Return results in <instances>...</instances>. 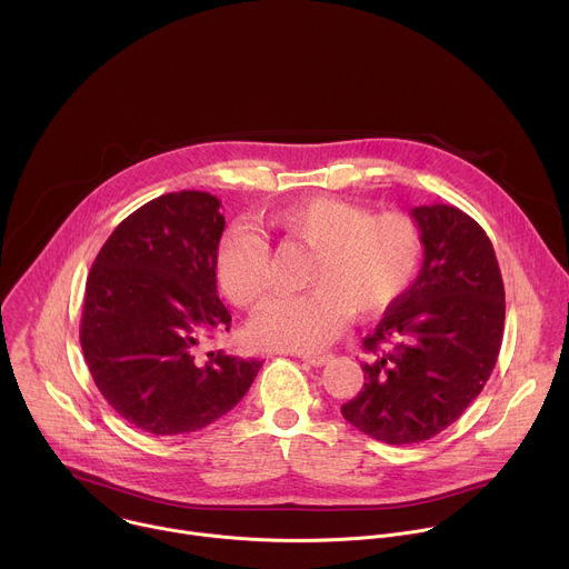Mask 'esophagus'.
Returning <instances> with one entry per match:
<instances>
[{"instance_id": "34e87169", "label": "esophagus", "mask_w": 569, "mask_h": 569, "mask_svg": "<svg viewBox=\"0 0 569 569\" xmlns=\"http://www.w3.org/2000/svg\"><path fill=\"white\" fill-rule=\"evenodd\" d=\"M301 360L312 365V367H323V365H329L333 360V356H301Z\"/></svg>"}]
</instances>
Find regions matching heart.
<instances>
[{
	"instance_id": "obj_1",
	"label": "heart",
	"mask_w": 569,
	"mask_h": 569,
	"mask_svg": "<svg viewBox=\"0 0 569 569\" xmlns=\"http://www.w3.org/2000/svg\"><path fill=\"white\" fill-rule=\"evenodd\" d=\"M283 240L312 250L303 274L308 292L274 299L252 321L259 347L315 353L342 329L347 315L367 317L393 306L412 286L423 236L400 211L369 209L329 196L297 200L268 216ZM216 279L238 308H259L272 290L270 248L252 229L229 227L216 250Z\"/></svg>"
}]
</instances>
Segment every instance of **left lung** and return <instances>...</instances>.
<instances>
[{"instance_id": "obj_1", "label": "left lung", "mask_w": 569, "mask_h": 569, "mask_svg": "<svg viewBox=\"0 0 569 569\" xmlns=\"http://www.w3.org/2000/svg\"><path fill=\"white\" fill-rule=\"evenodd\" d=\"M423 266L371 336L365 387L342 417L389 446L432 439L455 423L489 380L505 333V283L486 231L450 204L410 211ZM380 343H391L389 355Z\"/></svg>"}]
</instances>
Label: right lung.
Here are the masks:
<instances>
[{
  "mask_svg": "<svg viewBox=\"0 0 569 569\" xmlns=\"http://www.w3.org/2000/svg\"><path fill=\"white\" fill-rule=\"evenodd\" d=\"M222 229L216 196H159L112 231L90 270L80 347L112 410L143 432L207 428L236 408L263 365L198 349L231 323L216 290Z\"/></svg>",
  "mask_w": 569,
  "mask_h": 569,
  "instance_id": "1",
  "label": "right lung"
}]
</instances>
